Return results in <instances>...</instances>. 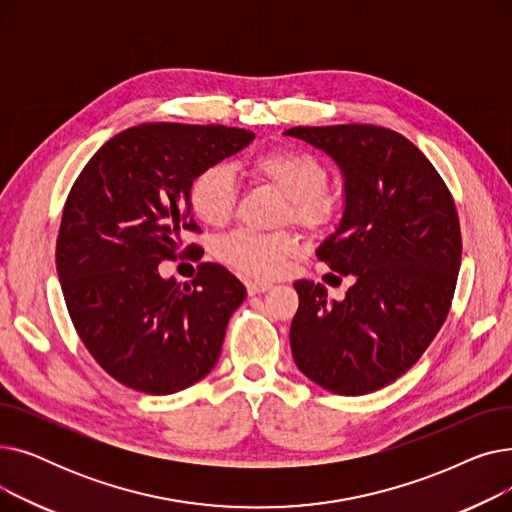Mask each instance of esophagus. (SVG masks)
<instances>
[{
  "label": "esophagus",
  "mask_w": 512,
  "mask_h": 512,
  "mask_svg": "<svg viewBox=\"0 0 512 512\" xmlns=\"http://www.w3.org/2000/svg\"><path fill=\"white\" fill-rule=\"evenodd\" d=\"M272 286H274L272 282H265V280H253V282H249V284H247V290H249V294L253 297V294L267 292V290H270Z\"/></svg>",
  "instance_id": "obj_1"
}]
</instances>
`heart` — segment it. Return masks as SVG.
<instances>
[{
    "instance_id": "1",
    "label": "heart",
    "mask_w": 512,
    "mask_h": 512,
    "mask_svg": "<svg viewBox=\"0 0 512 512\" xmlns=\"http://www.w3.org/2000/svg\"><path fill=\"white\" fill-rule=\"evenodd\" d=\"M257 182H265L286 197L282 220L297 222L311 232H319L336 222L340 199L328 188V168L313 153L299 147L267 149L247 164ZM188 203L197 220L207 226H226L236 211L238 184L232 170L224 164H209L188 184ZM303 251L297 232H253L236 230L220 240L218 257L251 278H278Z\"/></svg>"
}]
</instances>
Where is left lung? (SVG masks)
I'll return each instance as SVG.
<instances>
[{"label":"left lung","instance_id":"8db88e82","mask_svg":"<svg viewBox=\"0 0 512 512\" xmlns=\"http://www.w3.org/2000/svg\"><path fill=\"white\" fill-rule=\"evenodd\" d=\"M286 134L332 155L344 174L342 222L315 255L353 280L340 303H328L324 284L294 282L292 357L321 388L369 394L409 371L448 317L463 253L459 213L432 161L396 130L338 124Z\"/></svg>","mask_w":512,"mask_h":512}]
</instances>
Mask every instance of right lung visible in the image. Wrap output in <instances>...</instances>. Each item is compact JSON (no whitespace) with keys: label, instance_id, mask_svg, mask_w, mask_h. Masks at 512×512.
<instances>
[{"label":"right lung","instance_id":"add662e5","mask_svg":"<svg viewBox=\"0 0 512 512\" xmlns=\"http://www.w3.org/2000/svg\"><path fill=\"white\" fill-rule=\"evenodd\" d=\"M255 139L226 126L153 122L107 141L74 180L62 211L56 265L76 334L105 373L145 394L193 386L218 363L228 319L247 288L218 263L191 284L157 265L191 257L201 232L188 184Z\"/></svg>","mask_w":512,"mask_h":512}]
</instances>
